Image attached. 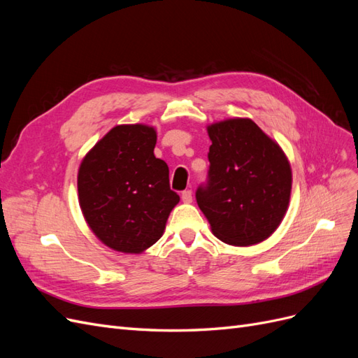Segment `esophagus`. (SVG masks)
I'll use <instances>...</instances> for the list:
<instances>
[{
	"label": "esophagus",
	"instance_id": "esophagus-1",
	"mask_svg": "<svg viewBox=\"0 0 358 358\" xmlns=\"http://www.w3.org/2000/svg\"><path fill=\"white\" fill-rule=\"evenodd\" d=\"M180 197H182V201H183V203H191V201H192V192H191L189 189L183 191Z\"/></svg>",
	"mask_w": 358,
	"mask_h": 358
}]
</instances>
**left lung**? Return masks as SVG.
Returning <instances> with one entry per match:
<instances>
[{
	"instance_id": "obj_1",
	"label": "left lung",
	"mask_w": 358,
	"mask_h": 358,
	"mask_svg": "<svg viewBox=\"0 0 358 358\" xmlns=\"http://www.w3.org/2000/svg\"><path fill=\"white\" fill-rule=\"evenodd\" d=\"M209 180L196 192L212 233L251 246L273 234L287 213L292 173L284 150L252 119L210 124Z\"/></svg>"
}]
</instances>
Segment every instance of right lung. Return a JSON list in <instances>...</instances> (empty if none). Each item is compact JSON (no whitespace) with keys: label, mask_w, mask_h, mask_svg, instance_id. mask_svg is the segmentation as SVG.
<instances>
[{"label":"right lung","mask_w":358,"mask_h":358,"mask_svg":"<svg viewBox=\"0 0 358 358\" xmlns=\"http://www.w3.org/2000/svg\"><path fill=\"white\" fill-rule=\"evenodd\" d=\"M157 131L143 124L116 125L80 162L79 204L92 233L113 251L140 254L164 233L179 196L169 167L155 158Z\"/></svg>","instance_id":"add662e5"}]
</instances>
